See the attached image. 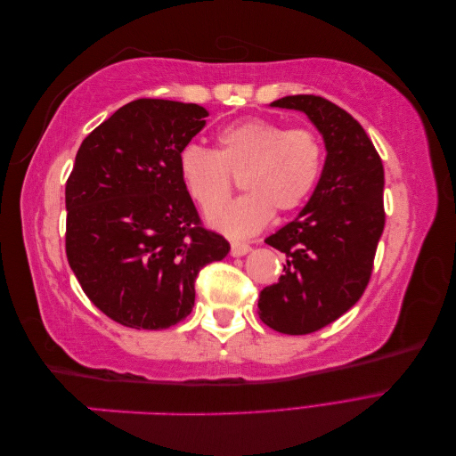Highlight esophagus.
Masks as SVG:
<instances>
[{"instance_id":"obj_1","label":"esophagus","mask_w":456,"mask_h":456,"mask_svg":"<svg viewBox=\"0 0 456 456\" xmlns=\"http://www.w3.org/2000/svg\"><path fill=\"white\" fill-rule=\"evenodd\" d=\"M251 251V245L249 243H243V241H232V256H243Z\"/></svg>"}]
</instances>
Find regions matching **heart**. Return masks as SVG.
I'll list each match as a JSON object with an SVG mask.
<instances>
[{"label":"heart","instance_id":"heart-1","mask_svg":"<svg viewBox=\"0 0 456 456\" xmlns=\"http://www.w3.org/2000/svg\"><path fill=\"white\" fill-rule=\"evenodd\" d=\"M323 165L325 144L314 129H285L262 118L220 129L215 150L188 142L178 154V175L205 215L231 195L232 178H240L248 194L211 215V223L233 238L265 228L273 211L298 209L320 183Z\"/></svg>","mask_w":456,"mask_h":456}]
</instances>
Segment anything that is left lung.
Masks as SVG:
<instances>
[{
    "label": "left lung",
    "mask_w": 456,
    "mask_h": 456,
    "mask_svg": "<svg viewBox=\"0 0 456 456\" xmlns=\"http://www.w3.org/2000/svg\"><path fill=\"white\" fill-rule=\"evenodd\" d=\"M272 106L305 112L327 148L305 209L266 238L287 265L278 283L258 295V315L268 327L308 335L346 314L370 280L386 220L384 167L360 121L323 96H283Z\"/></svg>",
    "instance_id": "8db88e82"
}]
</instances>
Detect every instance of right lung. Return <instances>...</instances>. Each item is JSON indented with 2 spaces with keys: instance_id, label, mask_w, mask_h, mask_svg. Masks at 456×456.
<instances>
[{
  "instance_id": "add662e5",
  "label": "right lung",
  "mask_w": 456,
  "mask_h": 456,
  "mask_svg": "<svg viewBox=\"0 0 456 456\" xmlns=\"http://www.w3.org/2000/svg\"><path fill=\"white\" fill-rule=\"evenodd\" d=\"M203 106L139 99L81 142L66 181V256L93 305L131 329H167L191 312L200 270L230 243L203 228L178 154Z\"/></svg>"
}]
</instances>
